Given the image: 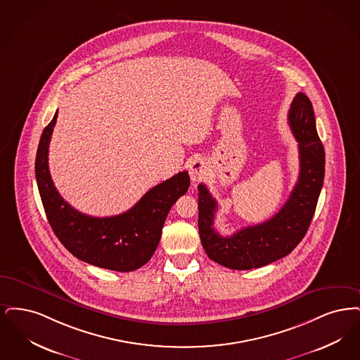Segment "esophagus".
<instances>
[{
    "instance_id": "1",
    "label": "esophagus",
    "mask_w": 360,
    "mask_h": 360,
    "mask_svg": "<svg viewBox=\"0 0 360 360\" xmlns=\"http://www.w3.org/2000/svg\"><path fill=\"white\" fill-rule=\"evenodd\" d=\"M189 176H191V180L192 183H199L205 179L207 176V164L204 162L202 158H198V160H193L189 165Z\"/></svg>"
}]
</instances>
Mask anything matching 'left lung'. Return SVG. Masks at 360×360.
<instances>
[{"instance_id": "8db88e82", "label": "left lung", "mask_w": 360, "mask_h": 360, "mask_svg": "<svg viewBox=\"0 0 360 360\" xmlns=\"http://www.w3.org/2000/svg\"><path fill=\"white\" fill-rule=\"evenodd\" d=\"M288 121L298 142L300 173L289 199L273 218L221 236L214 229L218 203L204 184L198 187L200 240L210 259L219 265L234 270L269 265L295 250L309 229L324 181L326 153L307 95L295 96Z\"/></svg>"}]
</instances>
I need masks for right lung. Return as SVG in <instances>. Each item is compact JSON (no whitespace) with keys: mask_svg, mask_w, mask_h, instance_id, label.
Wrapping results in <instances>:
<instances>
[{"mask_svg":"<svg viewBox=\"0 0 360 360\" xmlns=\"http://www.w3.org/2000/svg\"><path fill=\"white\" fill-rule=\"evenodd\" d=\"M58 111L39 142L34 172L48 221L63 246L80 261L114 271H131L155 254L169 210L189 188L187 171L149 189L124 214L95 218L77 211L53 186L48 146Z\"/></svg>","mask_w":360,"mask_h":360,"instance_id":"1","label":"right lung"}]
</instances>
